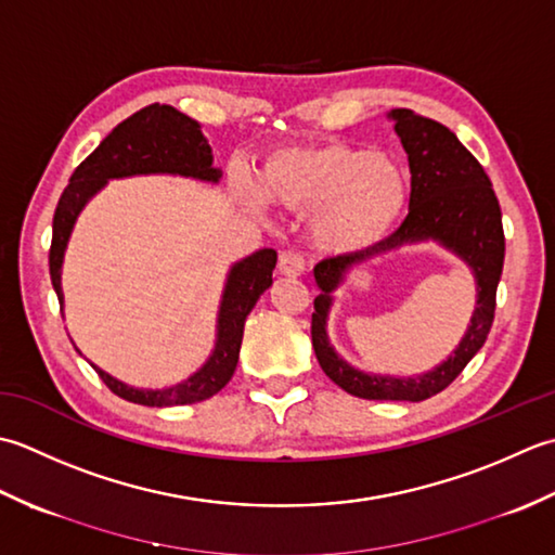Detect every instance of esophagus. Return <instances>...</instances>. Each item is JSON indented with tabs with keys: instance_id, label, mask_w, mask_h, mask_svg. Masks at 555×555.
<instances>
[{
	"instance_id": "esophagus-1",
	"label": "esophagus",
	"mask_w": 555,
	"mask_h": 555,
	"mask_svg": "<svg viewBox=\"0 0 555 555\" xmlns=\"http://www.w3.org/2000/svg\"><path fill=\"white\" fill-rule=\"evenodd\" d=\"M304 258L297 254H282L278 263V273L282 278H301L304 275Z\"/></svg>"
}]
</instances>
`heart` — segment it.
Returning a JSON list of instances; mask_svg holds the SVG:
<instances>
[{"label":"heart","instance_id":"heart-1","mask_svg":"<svg viewBox=\"0 0 555 555\" xmlns=\"http://www.w3.org/2000/svg\"><path fill=\"white\" fill-rule=\"evenodd\" d=\"M258 185L236 184L246 208L266 212L268 199L292 215H307L311 248L333 258L376 248L398 228L410 201V179L398 163L335 139L268 151L258 163Z\"/></svg>","mask_w":555,"mask_h":555}]
</instances>
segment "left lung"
<instances>
[{"instance_id":"1","label":"left lung","mask_w":555,"mask_h":555,"mask_svg":"<svg viewBox=\"0 0 555 555\" xmlns=\"http://www.w3.org/2000/svg\"><path fill=\"white\" fill-rule=\"evenodd\" d=\"M386 117L395 124V133H398L406 163H410V215L398 232L371 251L347 258H327L313 268L321 294L313 301L311 340L325 376L345 392L361 400L422 402L448 388L489 337L495 311V289H499L503 273L505 236L501 206L493 194L491 179L486 177L477 157L460 143L457 135L443 124L416 115L412 109H390ZM428 241L460 257L473 270L478 285V301L461 345L440 365L414 377H390L349 365L326 335V319L336 300L334 292L364 262L385 257L404 245Z\"/></svg>"}]
</instances>
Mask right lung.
<instances>
[{
    "instance_id": "obj_1",
    "label": "right lung",
    "mask_w": 555,
    "mask_h": 555,
    "mask_svg": "<svg viewBox=\"0 0 555 555\" xmlns=\"http://www.w3.org/2000/svg\"><path fill=\"white\" fill-rule=\"evenodd\" d=\"M212 160V149L201 131V124L169 105L155 103L143 107L112 129L98 149L76 167L69 186L64 189L54 210L50 278L62 311V266L66 246H69L78 215L107 186V182L165 175L218 184L222 169L215 167ZM275 263L278 254L273 248H258L251 256L230 266L218 307V321H215V345L208 359L184 380L165 388H135L95 366L93 361L90 366L98 371V376L105 380L112 392L135 404L175 406L212 398L232 378L236 361H240L246 315L251 313L261 294L273 285ZM76 352L81 354V349L76 347Z\"/></svg>"
}]
</instances>
